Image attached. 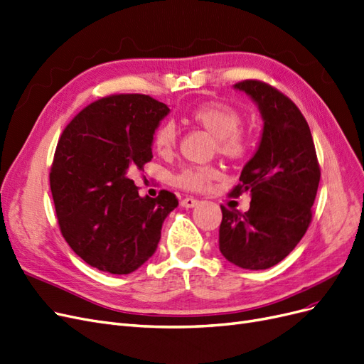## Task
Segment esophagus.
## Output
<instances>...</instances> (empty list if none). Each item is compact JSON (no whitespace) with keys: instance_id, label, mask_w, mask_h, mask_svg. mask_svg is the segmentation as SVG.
Wrapping results in <instances>:
<instances>
[{"instance_id":"esophagus-1","label":"esophagus","mask_w":364,"mask_h":364,"mask_svg":"<svg viewBox=\"0 0 364 364\" xmlns=\"http://www.w3.org/2000/svg\"><path fill=\"white\" fill-rule=\"evenodd\" d=\"M196 205H198V199H195V198H184L181 200V207L183 208H193Z\"/></svg>"}]
</instances>
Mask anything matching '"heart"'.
<instances>
[{
	"mask_svg": "<svg viewBox=\"0 0 364 364\" xmlns=\"http://www.w3.org/2000/svg\"><path fill=\"white\" fill-rule=\"evenodd\" d=\"M187 118L195 126L213 134L214 139H216V148L219 154L231 160H237L247 153V138L240 130L241 115L234 107L219 102H208L193 107ZM177 141L178 133L175 126L172 123L161 124L154 133V150L161 157H169L175 151ZM218 177L219 171L216 168L192 166L181 171L175 177V183L186 191L198 192L207 189L211 181L216 180Z\"/></svg>",
	"mask_w": 364,
	"mask_h": 364,
	"instance_id": "b5f03b06",
	"label": "heart"
}]
</instances>
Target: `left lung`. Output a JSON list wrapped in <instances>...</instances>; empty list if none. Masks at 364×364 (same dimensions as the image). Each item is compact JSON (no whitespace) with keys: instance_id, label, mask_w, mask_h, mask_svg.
<instances>
[{"instance_id":"obj_1","label":"left lung","mask_w":364,"mask_h":364,"mask_svg":"<svg viewBox=\"0 0 364 364\" xmlns=\"http://www.w3.org/2000/svg\"><path fill=\"white\" fill-rule=\"evenodd\" d=\"M234 90L257 105L264 126L232 191L249 192L250 208L222 207L219 249L237 267L265 270L287 258L306 234L321 172L311 129L297 106L259 80H243Z\"/></svg>"}]
</instances>
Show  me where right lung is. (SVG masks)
Instances as JSON below:
<instances>
[{
    "label": "right lung",
    "mask_w": 364,
    "mask_h": 364,
    "mask_svg": "<svg viewBox=\"0 0 364 364\" xmlns=\"http://www.w3.org/2000/svg\"><path fill=\"white\" fill-rule=\"evenodd\" d=\"M169 107L144 94L105 97L79 112L53 156L50 192L60 230L80 259L129 274L150 259L161 225L178 205L173 193L141 196L133 169L153 159V139Z\"/></svg>",
    "instance_id": "right-lung-1"
}]
</instances>
